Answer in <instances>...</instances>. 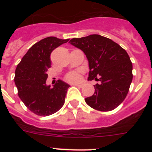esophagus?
Here are the masks:
<instances>
[{"label":"esophagus","mask_w":152,"mask_h":152,"mask_svg":"<svg viewBox=\"0 0 152 152\" xmlns=\"http://www.w3.org/2000/svg\"><path fill=\"white\" fill-rule=\"evenodd\" d=\"M73 86H76V87H81L82 86V84H72Z\"/></svg>","instance_id":"1"}]
</instances>
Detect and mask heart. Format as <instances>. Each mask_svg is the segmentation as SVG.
I'll use <instances>...</instances> for the list:
<instances>
[{"label":"heart","instance_id":"b5f03b06","mask_svg":"<svg viewBox=\"0 0 152 152\" xmlns=\"http://www.w3.org/2000/svg\"><path fill=\"white\" fill-rule=\"evenodd\" d=\"M66 80L70 82H76L80 79V75L77 72H72L68 73L65 77Z\"/></svg>","mask_w":152,"mask_h":152}]
</instances>
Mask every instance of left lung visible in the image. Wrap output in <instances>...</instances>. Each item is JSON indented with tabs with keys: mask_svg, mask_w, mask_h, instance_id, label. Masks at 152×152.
<instances>
[{
	"mask_svg": "<svg viewBox=\"0 0 152 152\" xmlns=\"http://www.w3.org/2000/svg\"><path fill=\"white\" fill-rule=\"evenodd\" d=\"M69 43L84 52L89 63L88 80H100L95 92L85 98L88 106L99 111H111L125 100L132 80V64L119 44L100 35L74 38Z\"/></svg>",
	"mask_w": 152,
	"mask_h": 152,
	"instance_id": "obj_1",
	"label": "left lung"
}]
</instances>
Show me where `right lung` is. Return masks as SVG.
I'll use <instances>...</instances> for the list:
<instances>
[{
    "label": "right lung",
    "instance_id": "add662e5",
    "mask_svg": "<svg viewBox=\"0 0 152 152\" xmlns=\"http://www.w3.org/2000/svg\"><path fill=\"white\" fill-rule=\"evenodd\" d=\"M69 39L50 36L35 43L17 64L15 71L18 96L31 112L41 116L58 111L64 103L70 86L61 80L51 88L45 82L51 67L52 52Z\"/></svg>",
    "mask_w": 152,
    "mask_h": 152
}]
</instances>
